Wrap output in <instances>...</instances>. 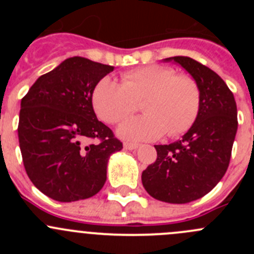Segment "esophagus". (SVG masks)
Returning a JSON list of instances; mask_svg holds the SVG:
<instances>
[{"label":"esophagus","mask_w":254,"mask_h":254,"mask_svg":"<svg viewBox=\"0 0 254 254\" xmlns=\"http://www.w3.org/2000/svg\"><path fill=\"white\" fill-rule=\"evenodd\" d=\"M139 147V143L134 142H124V148L125 150H135V148Z\"/></svg>","instance_id":"34e87169"}]
</instances>
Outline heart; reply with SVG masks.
Listing matches in <instances>:
<instances>
[{
  "instance_id": "b5f03b06",
  "label": "heart",
  "mask_w": 254,
  "mask_h": 254,
  "mask_svg": "<svg viewBox=\"0 0 254 254\" xmlns=\"http://www.w3.org/2000/svg\"><path fill=\"white\" fill-rule=\"evenodd\" d=\"M141 104L143 115L127 118L117 134L129 141H151L168 131L183 134L195 122L200 107V91L193 78L176 75L167 66L148 65L122 76V83L109 76L101 78L92 93V104L98 118L115 124Z\"/></svg>"
}]
</instances>
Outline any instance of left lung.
I'll use <instances>...</instances> for the list:
<instances>
[{"label":"left lung","mask_w":254,"mask_h":254,"mask_svg":"<svg viewBox=\"0 0 254 254\" xmlns=\"http://www.w3.org/2000/svg\"><path fill=\"white\" fill-rule=\"evenodd\" d=\"M184 68L200 91L198 117L182 140L155 145L157 160L142 172L152 198L186 204L209 193L226 173L237 132V107L225 81L188 56L163 59Z\"/></svg>","instance_id":"8db88e82"}]
</instances>
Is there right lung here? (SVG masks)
<instances>
[{
	"instance_id": "obj_1",
	"label": "right lung",
	"mask_w": 254,
	"mask_h": 254,
	"mask_svg": "<svg viewBox=\"0 0 254 254\" xmlns=\"http://www.w3.org/2000/svg\"><path fill=\"white\" fill-rule=\"evenodd\" d=\"M113 66L81 56L40 76L20 102L18 139L25 172L35 187L61 203L96 195L107 181L113 153L123 148L97 119L92 93ZM98 138V144L86 140Z\"/></svg>"
}]
</instances>
